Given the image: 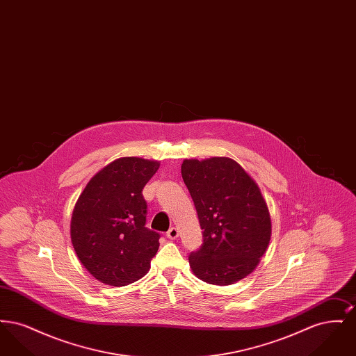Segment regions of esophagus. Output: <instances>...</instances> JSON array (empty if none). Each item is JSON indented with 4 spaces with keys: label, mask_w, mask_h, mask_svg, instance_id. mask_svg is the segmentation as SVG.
Wrapping results in <instances>:
<instances>
[{
    "label": "esophagus",
    "mask_w": 356,
    "mask_h": 356,
    "mask_svg": "<svg viewBox=\"0 0 356 356\" xmlns=\"http://www.w3.org/2000/svg\"><path fill=\"white\" fill-rule=\"evenodd\" d=\"M177 236H179V231H177V228L172 227V228L168 229V232H167V237H168V238L173 240V238H176Z\"/></svg>",
    "instance_id": "34e87169"
}]
</instances>
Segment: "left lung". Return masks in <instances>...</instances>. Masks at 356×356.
<instances>
[{
	"mask_svg": "<svg viewBox=\"0 0 356 356\" xmlns=\"http://www.w3.org/2000/svg\"><path fill=\"white\" fill-rule=\"evenodd\" d=\"M181 175L203 229L202 247L189 254L192 272L215 286L244 279L271 238L270 211L259 186L229 157L186 159Z\"/></svg>",
	"mask_w": 356,
	"mask_h": 356,
	"instance_id": "obj_1",
	"label": "left lung"
}]
</instances>
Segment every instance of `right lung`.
<instances>
[{"label": "right lung", "mask_w": 356, "mask_h": 356, "mask_svg": "<svg viewBox=\"0 0 356 356\" xmlns=\"http://www.w3.org/2000/svg\"><path fill=\"white\" fill-rule=\"evenodd\" d=\"M159 161L121 157L97 172L74 205L73 248L88 272L104 284L122 287L151 268L160 235L145 227L143 189Z\"/></svg>", "instance_id": "add662e5"}]
</instances>
